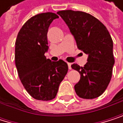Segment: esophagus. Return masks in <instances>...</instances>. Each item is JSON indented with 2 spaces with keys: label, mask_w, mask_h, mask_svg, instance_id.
Returning a JSON list of instances; mask_svg holds the SVG:
<instances>
[{
  "label": "esophagus",
  "mask_w": 123,
  "mask_h": 123,
  "mask_svg": "<svg viewBox=\"0 0 123 123\" xmlns=\"http://www.w3.org/2000/svg\"><path fill=\"white\" fill-rule=\"evenodd\" d=\"M67 65H68V68H69V69H72V67H71V63H67Z\"/></svg>",
  "instance_id": "34e87169"
}]
</instances>
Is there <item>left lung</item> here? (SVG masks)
<instances>
[{
  "instance_id": "1",
  "label": "left lung",
  "mask_w": 123,
  "mask_h": 123,
  "mask_svg": "<svg viewBox=\"0 0 123 123\" xmlns=\"http://www.w3.org/2000/svg\"><path fill=\"white\" fill-rule=\"evenodd\" d=\"M57 13L68 26L78 48L88 55V62L83 67L72 65L80 74L74 86L75 92L82 98H97L108 86L115 64L110 32L98 19L86 12L65 10Z\"/></svg>"
}]
</instances>
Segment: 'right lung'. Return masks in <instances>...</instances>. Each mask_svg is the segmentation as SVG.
Instances as JSON below:
<instances>
[{
	"label": "right lung",
	"mask_w": 123,
	"mask_h": 123,
	"mask_svg": "<svg viewBox=\"0 0 123 123\" xmlns=\"http://www.w3.org/2000/svg\"><path fill=\"white\" fill-rule=\"evenodd\" d=\"M57 18L51 12L35 15L22 26L15 43V63L20 80L37 100L54 98L68 71L63 60L52 62L45 56L49 50V27Z\"/></svg>",
	"instance_id": "right-lung-1"
}]
</instances>
